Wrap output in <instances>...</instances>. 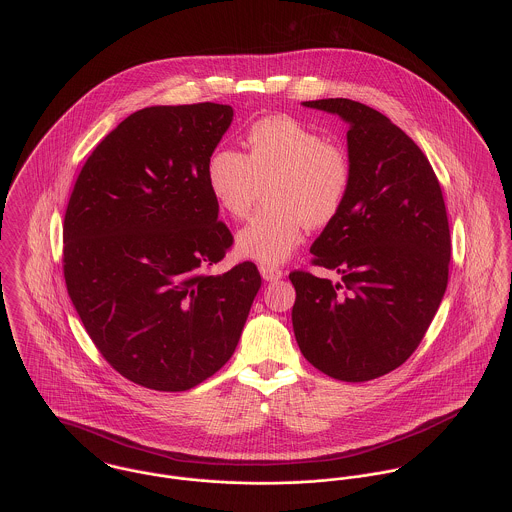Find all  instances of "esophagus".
I'll return each mask as SVG.
<instances>
[{"label":"esophagus","instance_id":"34e87169","mask_svg":"<svg viewBox=\"0 0 512 512\" xmlns=\"http://www.w3.org/2000/svg\"><path fill=\"white\" fill-rule=\"evenodd\" d=\"M260 274H262V278L266 279V281H276V279L283 278V272L279 270L278 266L262 264L260 266Z\"/></svg>","mask_w":512,"mask_h":512}]
</instances>
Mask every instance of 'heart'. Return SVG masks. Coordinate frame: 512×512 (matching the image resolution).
<instances>
[{
  "instance_id": "obj_1",
  "label": "heart",
  "mask_w": 512,
  "mask_h": 512,
  "mask_svg": "<svg viewBox=\"0 0 512 512\" xmlns=\"http://www.w3.org/2000/svg\"><path fill=\"white\" fill-rule=\"evenodd\" d=\"M248 156L215 148L205 166L217 207L233 219L252 211L260 189L268 209L256 213L236 236V252L260 264H281L301 246L307 225L321 229L342 211L350 187L348 154L301 121L274 115L256 121Z\"/></svg>"
}]
</instances>
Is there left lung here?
I'll use <instances>...</instances> for the list:
<instances>
[{
    "mask_svg": "<svg viewBox=\"0 0 512 512\" xmlns=\"http://www.w3.org/2000/svg\"><path fill=\"white\" fill-rule=\"evenodd\" d=\"M305 107L348 123L352 187L313 242L315 266L342 283L291 272L301 354L340 381H370L417 350L448 285L452 254L442 189L419 146L383 113L330 97Z\"/></svg>",
    "mask_w": 512,
    "mask_h": 512,
    "instance_id": "8db88e82",
    "label": "left lung"
}]
</instances>
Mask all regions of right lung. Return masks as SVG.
<instances>
[{
    "instance_id": "right-lung-1",
    "label": "right lung",
    "mask_w": 512,
    "mask_h": 512,
    "mask_svg": "<svg viewBox=\"0 0 512 512\" xmlns=\"http://www.w3.org/2000/svg\"><path fill=\"white\" fill-rule=\"evenodd\" d=\"M233 115L209 101L140 109L97 144L68 201L72 305L101 356L148 389L219 372L262 285L252 262L207 272L233 244L205 178Z\"/></svg>"
}]
</instances>
